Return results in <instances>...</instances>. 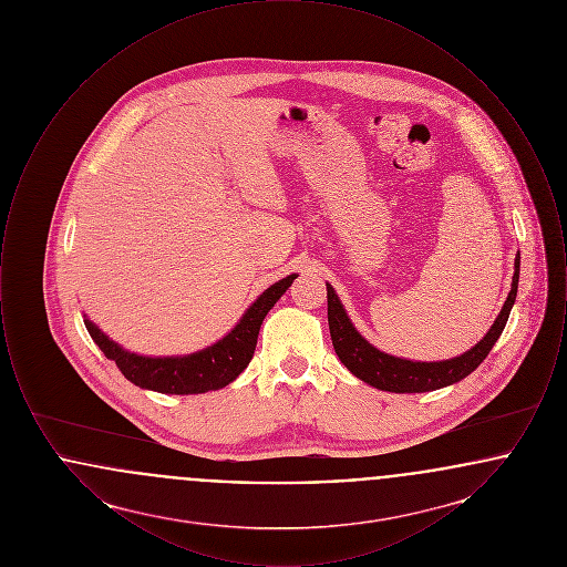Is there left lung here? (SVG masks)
<instances>
[{
  "label": "left lung",
  "mask_w": 567,
  "mask_h": 567,
  "mask_svg": "<svg viewBox=\"0 0 567 567\" xmlns=\"http://www.w3.org/2000/svg\"><path fill=\"white\" fill-rule=\"evenodd\" d=\"M518 270H520V257L514 259L513 289L508 299L495 319L493 327L488 329L485 338L461 357L449 359V361H408L400 357H391L386 352L374 349L368 340L359 336V331L352 327L351 319L347 317L340 299L336 296L333 287L327 285V319H329V333L336 354L340 361L351 370L352 374L361 378L363 382L377 386L380 391L391 393H425L435 391L442 386H449L458 382L461 378L472 374L483 361L486 354L502 336L506 321L511 317L516 289H518Z\"/></svg>",
  "instance_id": "8db88e82"
}]
</instances>
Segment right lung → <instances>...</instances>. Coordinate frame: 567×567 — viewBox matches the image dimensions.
<instances>
[{"label":"right lung","instance_id":"obj_1","mask_svg":"<svg viewBox=\"0 0 567 567\" xmlns=\"http://www.w3.org/2000/svg\"><path fill=\"white\" fill-rule=\"evenodd\" d=\"M296 274L274 282L264 291L223 340H218L206 351L193 352L187 357H140L134 352L123 351L114 344L106 333H102L89 319H84L86 331L102 352L112 359L123 377L132 380L142 389L172 393V395H190L206 393L227 386L231 380L240 377L244 368L250 363L257 347L259 327L264 323L271 306L291 287Z\"/></svg>","mask_w":567,"mask_h":567}]
</instances>
